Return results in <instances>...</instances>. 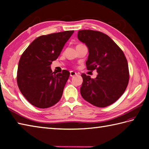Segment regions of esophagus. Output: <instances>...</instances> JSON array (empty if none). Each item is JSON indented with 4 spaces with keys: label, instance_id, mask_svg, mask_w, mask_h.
<instances>
[{
    "label": "esophagus",
    "instance_id": "obj_1",
    "mask_svg": "<svg viewBox=\"0 0 149 149\" xmlns=\"http://www.w3.org/2000/svg\"><path fill=\"white\" fill-rule=\"evenodd\" d=\"M77 75V73L75 72L74 71H70V75L71 77H74L75 75Z\"/></svg>",
    "mask_w": 149,
    "mask_h": 149
}]
</instances>
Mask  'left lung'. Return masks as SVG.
I'll return each mask as SVG.
<instances>
[{
  "mask_svg": "<svg viewBox=\"0 0 149 149\" xmlns=\"http://www.w3.org/2000/svg\"><path fill=\"white\" fill-rule=\"evenodd\" d=\"M77 38L88 49L87 69L96 70L98 73L95 79L82 74L81 95L93 106H108L122 96L127 86L129 75L127 59L114 41L99 31H79Z\"/></svg>",
  "mask_w": 149,
  "mask_h": 149,
  "instance_id": "obj_1",
  "label": "left lung"
}]
</instances>
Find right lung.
Masks as SVG:
<instances>
[{
  "instance_id": "1",
  "label": "right lung",
  "mask_w": 149,
  "mask_h": 149,
  "mask_svg": "<svg viewBox=\"0 0 149 149\" xmlns=\"http://www.w3.org/2000/svg\"><path fill=\"white\" fill-rule=\"evenodd\" d=\"M74 31H66L38 37L21 56L17 72V83L24 97L32 105L47 108L61 99L70 76L52 72L50 65L61 54Z\"/></svg>"
}]
</instances>
